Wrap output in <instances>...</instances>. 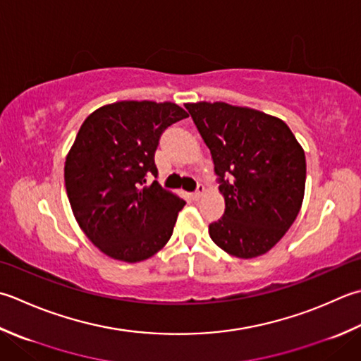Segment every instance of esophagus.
Wrapping results in <instances>:
<instances>
[{"label":"esophagus","mask_w":361,"mask_h":361,"mask_svg":"<svg viewBox=\"0 0 361 361\" xmlns=\"http://www.w3.org/2000/svg\"><path fill=\"white\" fill-rule=\"evenodd\" d=\"M203 194H204V186H203V185H199V186H197V189H195V192L192 194V197L197 200V199H200V197H202Z\"/></svg>","instance_id":"obj_1"}]
</instances>
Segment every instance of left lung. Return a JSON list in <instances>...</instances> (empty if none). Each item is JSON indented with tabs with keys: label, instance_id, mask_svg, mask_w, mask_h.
<instances>
[{
	"label": "left lung",
	"instance_id": "obj_1",
	"mask_svg": "<svg viewBox=\"0 0 361 361\" xmlns=\"http://www.w3.org/2000/svg\"><path fill=\"white\" fill-rule=\"evenodd\" d=\"M209 148L225 213L209 236L230 255L269 252L298 217L305 192L303 148L277 117L228 103H186Z\"/></svg>",
	"mask_w": 361,
	"mask_h": 361
}]
</instances>
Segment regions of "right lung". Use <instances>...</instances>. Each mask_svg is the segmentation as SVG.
<instances>
[{"mask_svg":"<svg viewBox=\"0 0 361 361\" xmlns=\"http://www.w3.org/2000/svg\"><path fill=\"white\" fill-rule=\"evenodd\" d=\"M186 117L171 102H117L81 125L63 167L66 189L76 222L108 257L137 263L171 239L186 202L147 176L158 173L161 134Z\"/></svg>","mask_w":361,"mask_h":361,"instance_id":"1","label":"right lung"}]
</instances>
